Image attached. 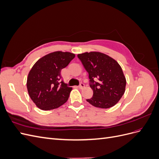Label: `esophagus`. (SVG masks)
<instances>
[{
    "label": "esophagus",
    "instance_id": "esophagus-1",
    "mask_svg": "<svg viewBox=\"0 0 159 159\" xmlns=\"http://www.w3.org/2000/svg\"><path fill=\"white\" fill-rule=\"evenodd\" d=\"M84 87H85V85L83 83H81L79 85V88H80V89H83Z\"/></svg>",
    "mask_w": 159,
    "mask_h": 159
}]
</instances>
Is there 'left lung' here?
<instances>
[{
    "instance_id": "8db88e82",
    "label": "left lung",
    "mask_w": 159,
    "mask_h": 159,
    "mask_svg": "<svg viewBox=\"0 0 159 159\" xmlns=\"http://www.w3.org/2000/svg\"><path fill=\"white\" fill-rule=\"evenodd\" d=\"M88 71L93 97L86 99L93 106L107 109L119 102L125 91L126 79L121 67L112 57L98 52L78 55ZM98 79V81L94 80Z\"/></svg>"
}]
</instances>
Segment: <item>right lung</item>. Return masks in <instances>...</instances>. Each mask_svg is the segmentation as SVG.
<instances>
[{"instance_id": "1", "label": "right lung", "mask_w": 159, "mask_h": 159, "mask_svg": "<svg viewBox=\"0 0 159 159\" xmlns=\"http://www.w3.org/2000/svg\"><path fill=\"white\" fill-rule=\"evenodd\" d=\"M75 57L70 52L57 51L38 60L27 78L31 99L42 110L56 109L68 101L72 88L61 80L60 71Z\"/></svg>"}]
</instances>
